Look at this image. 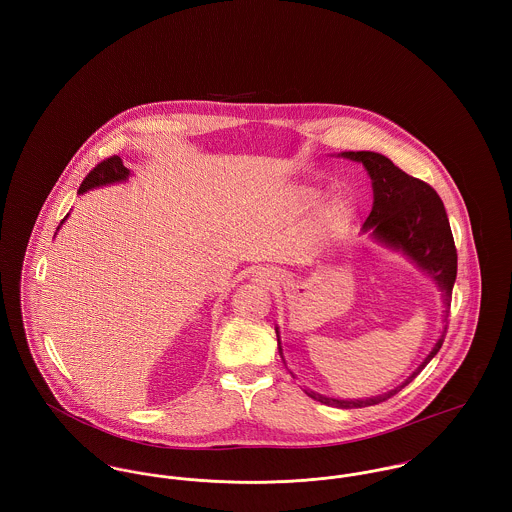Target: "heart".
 Wrapping results in <instances>:
<instances>
[{
    "label": "heart",
    "instance_id": "obj_1",
    "mask_svg": "<svg viewBox=\"0 0 512 512\" xmlns=\"http://www.w3.org/2000/svg\"><path fill=\"white\" fill-rule=\"evenodd\" d=\"M319 197V193L315 189H303L301 199L305 203H313ZM351 219V203L345 197L335 199L333 203H329V207L323 211L321 219L315 224V236H323V234H331L341 230Z\"/></svg>",
    "mask_w": 512,
    "mask_h": 512
}]
</instances>
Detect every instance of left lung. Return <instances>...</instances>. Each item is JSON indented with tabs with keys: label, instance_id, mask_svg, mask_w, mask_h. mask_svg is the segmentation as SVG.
I'll list each match as a JSON object with an SVG mask.
<instances>
[{
	"label": "left lung",
	"instance_id": "obj_1",
	"mask_svg": "<svg viewBox=\"0 0 512 512\" xmlns=\"http://www.w3.org/2000/svg\"><path fill=\"white\" fill-rule=\"evenodd\" d=\"M343 157L361 161L372 179L374 203L363 228L372 230L374 238H378L380 242L392 248L402 250L422 270H426L441 288V292L445 295V305L449 307L455 276H457V250H455L449 220L438 193L428 183L404 173L400 167H396L388 157L380 153L345 151ZM447 317H449V309H445V321ZM445 333H447V325L436 347L426 357V361L418 366V370L408 380H404L400 386H396L386 394L366 398V400H337V398H327L309 390L307 396H311L321 404L343 408V410L380 404L392 398L394 394H398L406 384H410L422 372V368L438 355ZM276 335H278V329H276ZM278 349L282 355V347Z\"/></svg>",
	"mask_w": 512,
	"mask_h": 512
}]
</instances>
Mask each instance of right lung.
I'll return each instance as SVG.
<instances>
[{
	"label": "right lung",
	"mask_w": 512,
	"mask_h": 512,
	"mask_svg": "<svg viewBox=\"0 0 512 512\" xmlns=\"http://www.w3.org/2000/svg\"><path fill=\"white\" fill-rule=\"evenodd\" d=\"M130 175V169L124 167L122 159L118 155H112L104 161H100L82 181V185L78 187V193H84L88 189H94V187H100V185H110V183H118V181H124L128 179Z\"/></svg>",
	"instance_id": "obj_1"
}]
</instances>
